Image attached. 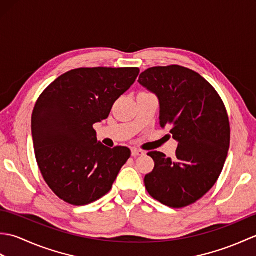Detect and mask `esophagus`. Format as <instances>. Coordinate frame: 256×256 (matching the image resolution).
<instances>
[{
	"label": "esophagus",
	"instance_id": "34e87169",
	"mask_svg": "<svg viewBox=\"0 0 256 256\" xmlns=\"http://www.w3.org/2000/svg\"><path fill=\"white\" fill-rule=\"evenodd\" d=\"M145 154V152L138 150V148H132V156L133 157H138V156H142Z\"/></svg>",
	"mask_w": 256,
	"mask_h": 256
}]
</instances>
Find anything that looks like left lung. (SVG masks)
<instances>
[{
  "label": "left lung",
  "instance_id": "1",
  "mask_svg": "<svg viewBox=\"0 0 256 256\" xmlns=\"http://www.w3.org/2000/svg\"><path fill=\"white\" fill-rule=\"evenodd\" d=\"M138 82L158 96L162 128L178 140L175 158L153 150L154 170L145 176L148 194L170 208L194 204L224 170L230 148V122L218 92L192 69L178 64L152 67Z\"/></svg>",
  "mask_w": 256,
  "mask_h": 256
}]
</instances>
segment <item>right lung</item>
Listing matches in <instances>:
<instances>
[{"mask_svg": "<svg viewBox=\"0 0 256 256\" xmlns=\"http://www.w3.org/2000/svg\"><path fill=\"white\" fill-rule=\"evenodd\" d=\"M138 74L136 67L74 69L38 98L32 114L35 157L48 187L64 202L84 206L102 198L131 156L124 146L98 142L94 124L108 118Z\"/></svg>", "mask_w": 256, "mask_h": 256, "instance_id": "add662e5", "label": "right lung"}]
</instances>
